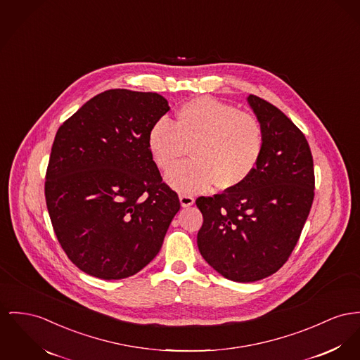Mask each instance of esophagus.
I'll return each mask as SVG.
<instances>
[{
    "mask_svg": "<svg viewBox=\"0 0 360 360\" xmlns=\"http://www.w3.org/2000/svg\"><path fill=\"white\" fill-rule=\"evenodd\" d=\"M193 202H195V199H193V196H191V195H187V193H181L180 195V203H181L183 207H190V206L193 205Z\"/></svg>",
    "mask_w": 360,
    "mask_h": 360,
    "instance_id": "1",
    "label": "esophagus"
}]
</instances>
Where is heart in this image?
<instances>
[{"label": "heart", "mask_w": 360, "mask_h": 360, "mask_svg": "<svg viewBox=\"0 0 360 360\" xmlns=\"http://www.w3.org/2000/svg\"><path fill=\"white\" fill-rule=\"evenodd\" d=\"M148 150L155 165L169 170L191 148L192 161L170 170L167 181L176 191H229L254 173L262 157L264 131L255 116L213 98L184 103L176 122L158 120L148 131Z\"/></svg>", "instance_id": "b5f03b06"}]
</instances>
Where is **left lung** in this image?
Listing matches in <instances>:
<instances>
[{
  "mask_svg": "<svg viewBox=\"0 0 360 360\" xmlns=\"http://www.w3.org/2000/svg\"><path fill=\"white\" fill-rule=\"evenodd\" d=\"M247 102L264 131L254 173L238 188L200 196L198 248L221 276L252 283L285 264L300 238L314 199V165L303 132L257 96Z\"/></svg>",
  "mask_w": 360,
  "mask_h": 360,
  "instance_id": "8db88e82",
  "label": "left lung"
}]
</instances>
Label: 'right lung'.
Returning <instances> with one entry per match:
<instances>
[{
	"label": "right lung",
	"instance_id": "right-lung-1",
	"mask_svg": "<svg viewBox=\"0 0 360 360\" xmlns=\"http://www.w3.org/2000/svg\"><path fill=\"white\" fill-rule=\"evenodd\" d=\"M169 109L157 93L115 89L58 128L45 196L56 236L82 271L121 280L160 252L180 200L162 183L147 136Z\"/></svg>",
	"mask_w": 360,
	"mask_h": 360
}]
</instances>
